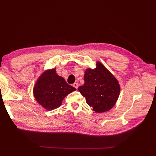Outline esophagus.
I'll use <instances>...</instances> for the list:
<instances>
[{
	"label": "esophagus",
	"mask_w": 156,
	"mask_h": 156,
	"mask_svg": "<svg viewBox=\"0 0 156 156\" xmlns=\"http://www.w3.org/2000/svg\"><path fill=\"white\" fill-rule=\"evenodd\" d=\"M73 87H75L76 89H77L78 87H79V84L77 83H74V84H73Z\"/></svg>",
	"instance_id": "esophagus-1"
}]
</instances>
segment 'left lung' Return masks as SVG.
<instances>
[{"instance_id": "left-lung-1", "label": "left lung", "mask_w": 156, "mask_h": 156, "mask_svg": "<svg viewBox=\"0 0 156 156\" xmlns=\"http://www.w3.org/2000/svg\"><path fill=\"white\" fill-rule=\"evenodd\" d=\"M84 79V84L78 90L94 111L100 113L114 107L120 94V84L101 62L96 63L95 69H87Z\"/></svg>"}]
</instances>
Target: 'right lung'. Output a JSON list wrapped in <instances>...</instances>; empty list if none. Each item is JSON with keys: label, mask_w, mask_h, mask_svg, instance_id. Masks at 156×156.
Instances as JSON below:
<instances>
[{"label": "right lung", "mask_w": 156, "mask_h": 156, "mask_svg": "<svg viewBox=\"0 0 156 156\" xmlns=\"http://www.w3.org/2000/svg\"><path fill=\"white\" fill-rule=\"evenodd\" d=\"M76 90L56 73V69L45 71L37 79L33 90L36 101L48 110H53L62 105L68 94Z\"/></svg>", "instance_id": "add662e5"}]
</instances>
